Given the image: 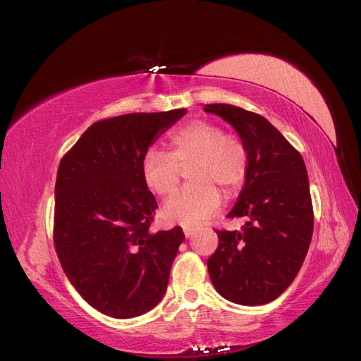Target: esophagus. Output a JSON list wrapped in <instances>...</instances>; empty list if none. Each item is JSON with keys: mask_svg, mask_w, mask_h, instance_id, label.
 <instances>
[{"mask_svg": "<svg viewBox=\"0 0 361 361\" xmlns=\"http://www.w3.org/2000/svg\"><path fill=\"white\" fill-rule=\"evenodd\" d=\"M183 233H185L187 238H191V237H193V235L196 233V229H195V227L185 226V227H183Z\"/></svg>", "mask_w": 361, "mask_h": 361, "instance_id": "34e87169", "label": "esophagus"}]
</instances>
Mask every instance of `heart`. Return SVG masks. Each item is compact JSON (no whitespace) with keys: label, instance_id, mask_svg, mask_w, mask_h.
<instances>
[{"label":"heart","instance_id":"b5f03b06","mask_svg":"<svg viewBox=\"0 0 361 361\" xmlns=\"http://www.w3.org/2000/svg\"><path fill=\"white\" fill-rule=\"evenodd\" d=\"M171 154L148 149L142 160L145 185L159 196L178 190L180 168H188L191 185L168 201L161 215L170 223L195 226L215 215L221 193L232 196L241 188L247 173V151L240 138L224 134L219 124L193 120L170 137Z\"/></svg>","mask_w":361,"mask_h":361}]
</instances>
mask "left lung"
<instances>
[{"label": "left lung", "instance_id": "8db88e82", "mask_svg": "<svg viewBox=\"0 0 361 361\" xmlns=\"http://www.w3.org/2000/svg\"><path fill=\"white\" fill-rule=\"evenodd\" d=\"M221 116L247 151V173L229 218H245L241 231H216L218 247L207 260L210 281L227 300L263 305L296 279L313 235V207L300 154L262 115L232 106L205 104Z\"/></svg>", "mask_w": 361, "mask_h": 361}]
</instances>
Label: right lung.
<instances>
[{
	"label": "right lung",
	"mask_w": 361,
	"mask_h": 361,
	"mask_svg": "<svg viewBox=\"0 0 361 361\" xmlns=\"http://www.w3.org/2000/svg\"><path fill=\"white\" fill-rule=\"evenodd\" d=\"M187 109L126 114L92 124L65 154L54 188V246L68 281L98 312L118 319L152 310L165 296L185 238L151 232L157 201L142 160Z\"/></svg>",
	"instance_id": "1"
}]
</instances>
